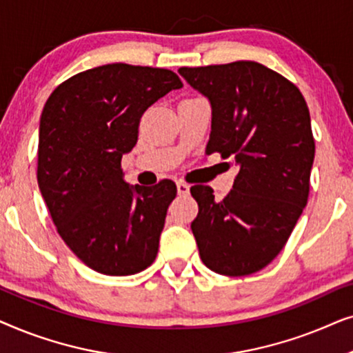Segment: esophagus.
Returning a JSON list of instances; mask_svg holds the SVG:
<instances>
[{
  "mask_svg": "<svg viewBox=\"0 0 353 353\" xmlns=\"http://www.w3.org/2000/svg\"><path fill=\"white\" fill-rule=\"evenodd\" d=\"M176 191L180 196H188L190 194V185L185 181H176Z\"/></svg>",
  "mask_w": 353,
  "mask_h": 353,
  "instance_id": "esophagus-1",
  "label": "esophagus"
}]
</instances>
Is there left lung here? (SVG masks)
<instances>
[{
    "instance_id": "obj_1",
    "label": "left lung",
    "mask_w": 353,
    "mask_h": 353,
    "mask_svg": "<svg viewBox=\"0 0 353 353\" xmlns=\"http://www.w3.org/2000/svg\"><path fill=\"white\" fill-rule=\"evenodd\" d=\"M178 72L210 101L205 152L239 165L221 201L210 186L191 188L199 205L191 223L199 255L215 273H255L281 252L307 205L315 157L307 103L292 81L254 61Z\"/></svg>"
}]
</instances>
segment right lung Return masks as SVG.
Wrapping results in <instances>:
<instances>
[{
	"instance_id": "obj_1",
	"label": "right lung",
	"mask_w": 353,
	"mask_h": 353,
	"mask_svg": "<svg viewBox=\"0 0 353 353\" xmlns=\"http://www.w3.org/2000/svg\"><path fill=\"white\" fill-rule=\"evenodd\" d=\"M181 86L168 69L115 62L62 81L43 108L38 186L57 233L94 272L127 276L156 259L176 185L128 186L122 156L144 110Z\"/></svg>"
}]
</instances>
